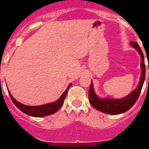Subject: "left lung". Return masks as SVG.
Listing matches in <instances>:
<instances>
[{"instance_id":"1","label":"left lung","mask_w":149,"mask_h":149,"mask_svg":"<svg viewBox=\"0 0 149 149\" xmlns=\"http://www.w3.org/2000/svg\"><path fill=\"white\" fill-rule=\"evenodd\" d=\"M131 45L134 48H135L139 53L141 55V79L139 82V86L134 91H132L129 95L123 99H101L99 98L96 95L94 90H93V84L91 82L90 91H89V100L91 105L99 111L104 112L110 114H119L124 112H126L132 107L137 100L139 98L141 91L143 86L145 78H146V65H145V58H144L143 52L139 47V44L134 42H131ZM149 70V68H148Z\"/></svg>"}]
</instances>
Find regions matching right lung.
<instances>
[{"label": "right lung", "instance_id": "1", "mask_svg": "<svg viewBox=\"0 0 149 149\" xmlns=\"http://www.w3.org/2000/svg\"><path fill=\"white\" fill-rule=\"evenodd\" d=\"M70 86H71V84L68 86L65 92L62 94V96L56 102L41 105V106H27V105H24V104H22L19 102H17L15 98L13 97L10 92H9V95H10V99H11L13 103L15 104V106L17 107L20 111H22L23 113H26L28 115L32 116V117L40 118V117H45V116L50 115V114L56 113V111L60 108L61 106L63 105V102H64L67 91Z\"/></svg>", "mask_w": 149, "mask_h": 149}]
</instances>
